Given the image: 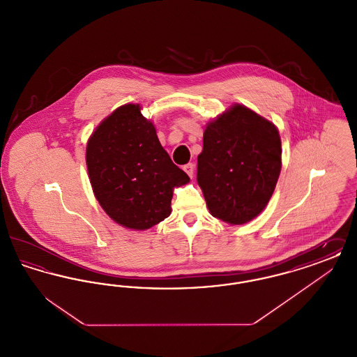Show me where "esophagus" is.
<instances>
[{"instance_id": "obj_1", "label": "esophagus", "mask_w": 357, "mask_h": 357, "mask_svg": "<svg viewBox=\"0 0 357 357\" xmlns=\"http://www.w3.org/2000/svg\"><path fill=\"white\" fill-rule=\"evenodd\" d=\"M183 170L186 171L187 175H188L190 178H192V175H194V171H195V166H194L192 163H188V165H186V166L183 167Z\"/></svg>"}]
</instances>
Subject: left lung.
I'll return each instance as SVG.
<instances>
[{
	"label": "left lung",
	"instance_id": "1",
	"mask_svg": "<svg viewBox=\"0 0 357 357\" xmlns=\"http://www.w3.org/2000/svg\"><path fill=\"white\" fill-rule=\"evenodd\" d=\"M278 128L242 104L206 124L197 181L210 214L229 225L255 220L281 172Z\"/></svg>",
	"mask_w": 357,
	"mask_h": 357
}]
</instances>
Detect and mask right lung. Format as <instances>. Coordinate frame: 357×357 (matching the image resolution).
I'll list each match as a JSON object with an SVG mask.
<instances>
[{
    "mask_svg": "<svg viewBox=\"0 0 357 357\" xmlns=\"http://www.w3.org/2000/svg\"><path fill=\"white\" fill-rule=\"evenodd\" d=\"M139 104H124L89 136L85 162L95 198L120 226L147 230L171 214L175 187L190 182L162 147Z\"/></svg>",
    "mask_w": 357,
    "mask_h": 357,
    "instance_id": "right-lung-1",
    "label": "right lung"
}]
</instances>
